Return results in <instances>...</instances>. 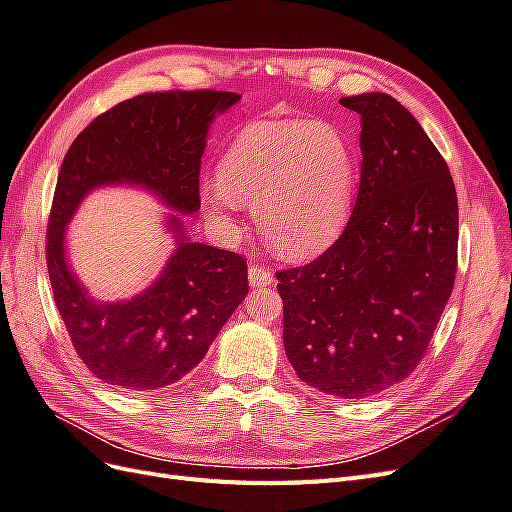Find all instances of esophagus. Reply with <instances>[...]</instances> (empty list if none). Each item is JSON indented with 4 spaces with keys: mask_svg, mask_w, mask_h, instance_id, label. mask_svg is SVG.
Segmentation results:
<instances>
[{
    "mask_svg": "<svg viewBox=\"0 0 512 512\" xmlns=\"http://www.w3.org/2000/svg\"><path fill=\"white\" fill-rule=\"evenodd\" d=\"M248 283H251L253 287L270 285V283H274V274L268 268L255 264V266L248 268Z\"/></svg>",
    "mask_w": 512,
    "mask_h": 512,
    "instance_id": "34e87169",
    "label": "esophagus"
}]
</instances>
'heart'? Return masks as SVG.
Instances as JSON below:
<instances>
[{
  "label": "heart",
  "mask_w": 512,
  "mask_h": 512,
  "mask_svg": "<svg viewBox=\"0 0 512 512\" xmlns=\"http://www.w3.org/2000/svg\"><path fill=\"white\" fill-rule=\"evenodd\" d=\"M355 181V155L333 125L264 121L231 144L220 177L203 181L201 203L222 231L233 229L235 201L253 207L272 251L298 259L344 229Z\"/></svg>",
  "instance_id": "b5f03b06"
}]
</instances>
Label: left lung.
<instances>
[{
  "mask_svg": "<svg viewBox=\"0 0 512 512\" xmlns=\"http://www.w3.org/2000/svg\"><path fill=\"white\" fill-rule=\"evenodd\" d=\"M361 116V181L344 233L277 272L283 344L300 381L359 400L424 359L452 294L458 201L450 168L402 103L344 97Z\"/></svg>",
  "mask_w": 512,
  "mask_h": 512,
  "instance_id": "obj_1",
  "label": "left lung"
}]
</instances>
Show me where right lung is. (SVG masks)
I'll return each instance as SVG.
<instances>
[{
  "instance_id": "right-lung-1",
  "label": "right lung",
  "mask_w": 512,
  "mask_h": 512,
  "mask_svg": "<svg viewBox=\"0 0 512 512\" xmlns=\"http://www.w3.org/2000/svg\"><path fill=\"white\" fill-rule=\"evenodd\" d=\"M225 90H166L99 114L64 155L47 227V270L60 318L86 368L127 391H157L201 363L248 294L246 259L190 242L168 216L177 248L151 287L123 303H97L64 257V227L84 196L108 183H138L177 212L199 209L209 123L238 103Z\"/></svg>"
}]
</instances>
